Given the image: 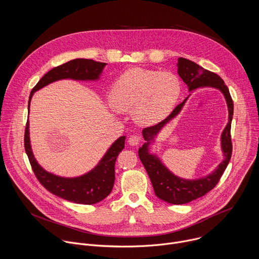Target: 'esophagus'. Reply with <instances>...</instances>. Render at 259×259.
Wrapping results in <instances>:
<instances>
[{
  "mask_svg": "<svg viewBox=\"0 0 259 259\" xmlns=\"http://www.w3.org/2000/svg\"><path fill=\"white\" fill-rule=\"evenodd\" d=\"M140 141H141V137L137 136V135H131L128 140L130 145H138L140 143Z\"/></svg>",
  "mask_w": 259,
  "mask_h": 259,
  "instance_id": "1",
  "label": "esophagus"
}]
</instances>
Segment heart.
Instances as JSON below:
<instances>
[{"label":"heart","mask_w":259,"mask_h":259,"mask_svg":"<svg viewBox=\"0 0 259 259\" xmlns=\"http://www.w3.org/2000/svg\"><path fill=\"white\" fill-rule=\"evenodd\" d=\"M180 94V80L171 72L132 68L115 81L111 97L117 110L132 109L139 124L154 125L171 112Z\"/></svg>","instance_id":"obj_1"}]
</instances>
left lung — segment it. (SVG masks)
<instances>
[{
  "label": "left lung",
  "instance_id": "left-lung-1",
  "mask_svg": "<svg viewBox=\"0 0 259 259\" xmlns=\"http://www.w3.org/2000/svg\"><path fill=\"white\" fill-rule=\"evenodd\" d=\"M178 74L188 85L189 91L202 88V86H212V88L219 89L224 94L229 109V122L222 134V148L225 154V159L220 163L219 167L212 174L205 178L187 181L174 176L155 156L148 154L147 146L149 142L143 144V146L138 150L139 158L149 176L155 195L168 203L185 204L205 195L207 192L213 189L228 166L233 150L231 139V124L234 114V104L228 86L218 74L204 70L196 63L185 58L178 59ZM186 100L179 104L173 112L159 123L144 128L142 131L144 139L147 141L151 140L153 136H155V134L171 118H174L179 114Z\"/></svg>",
  "mask_w": 259,
  "mask_h": 259
}]
</instances>
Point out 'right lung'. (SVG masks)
Wrapping results in <instances>:
<instances>
[{
    "mask_svg": "<svg viewBox=\"0 0 259 259\" xmlns=\"http://www.w3.org/2000/svg\"><path fill=\"white\" fill-rule=\"evenodd\" d=\"M106 63L88 59H75L50 70L32 89L29 102L34 92L59 79L95 80L103 71ZM29 110V105H28ZM125 136L120 137L108 150L98 166L89 174L79 178L65 179L46 171L33 157L28 133V121L24 132V148L31 168L38 182L52 194L75 203L95 204L105 199L112 191L115 182V162L125 146Z\"/></svg>",
    "mask_w": 259,
    "mask_h": 259,
    "instance_id": "1",
    "label": "right lung"
}]
</instances>
